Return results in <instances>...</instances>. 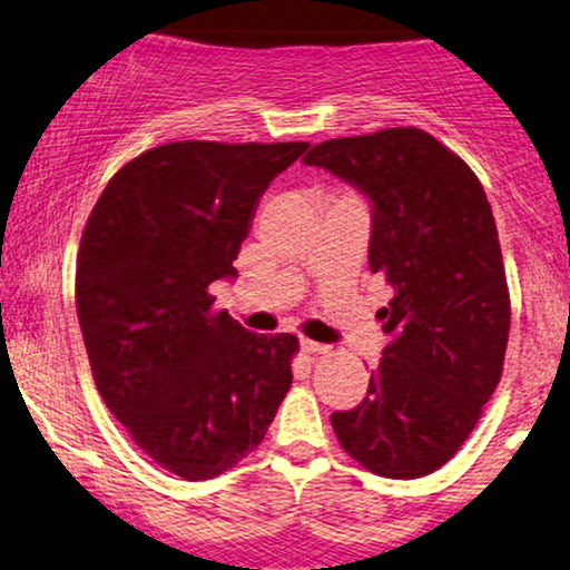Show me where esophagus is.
I'll return each instance as SVG.
<instances>
[{
	"mask_svg": "<svg viewBox=\"0 0 570 570\" xmlns=\"http://www.w3.org/2000/svg\"><path fill=\"white\" fill-rule=\"evenodd\" d=\"M299 347H302V352H307V355H326V352H328L326 344L313 342V338H302Z\"/></svg>",
	"mask_w": 570,
	"mask_h": 570,
	"instance_id": "esophagus-1",
	"label": "esophagus"
}]
</instances>
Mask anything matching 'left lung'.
Returning a JSON list of instances; mask_svg holds the SVG:
<instances>
[{
    "mask_svg": "<svg viewBox=\"0 0 570 570\" xmlns=\"http://www.w3.org/2000/svg\"><path fill=\"white\" fill-rule=\"evenodd\" d=\"M305 165L368 194V263L394 289L368 394L331 426L371 473L429 476L476 429L505 363L510 292L484 186L421 128L321 141Z\"/></svg>",
    "mask_w": 570,
    "mask_h": 570,
    "instance_id": "8db88e82",
    "label": "left lung"
}]
</instances>
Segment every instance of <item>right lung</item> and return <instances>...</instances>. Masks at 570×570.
<instances>
[{
  "label": "right lung",
  "instance_id": "add662e5",
  "mask_svg": "<svg viewBox=\"0 0 570 570\" xmlns=\"http://www.w3.org/2000/svg\"><path fill=\"white\" fill-rule=\"evenodd\" d=\"M307 141H170L126 163L86 220L76 309L91 376L139 450L186 481L263 442L292 386L294 334L215 309L257 202Z\"/></svg>",
  "mask_w": 570,
  "mask_h": 570
}]
</instances>
